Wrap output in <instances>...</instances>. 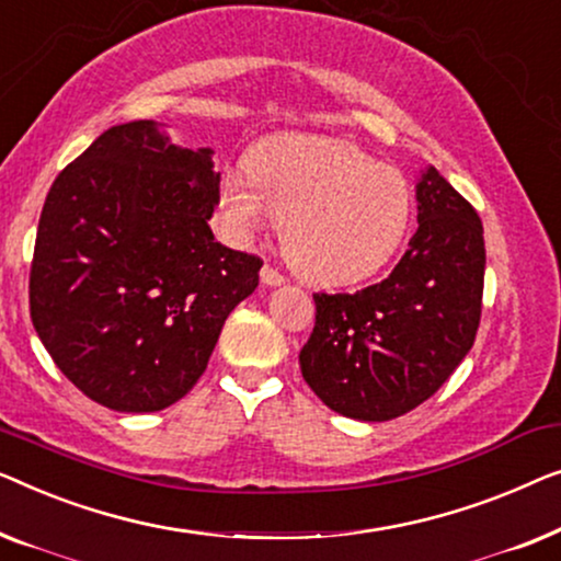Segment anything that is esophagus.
Returning <instances> with one entry per match:
<instances>
[{"instance_id": "obj_1", "label": "esophagus", "mask_w": 561, "mask_h": 561, "mask_svg": "<svg viewBox=\"0 0 561 561\" xmlns=\"http://www.w3.org/2000/svg\"><path fill=\"white\" fill-rule=\"evenodd\" d=\"M262 282L270 284V287H277V284H284V274L277 270V266L264 264L262 266Z\"/></svg>"}]
</instances>
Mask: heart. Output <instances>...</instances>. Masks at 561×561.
<instances>
[{
  "label": "heart",
  "instance_id": "heart-1",
  "mask_svg": "<svg viewBox=\"0 0 561 561\" xmlns=\"http://www.w3.org/2000/svg\"><path fill=\"white\" fill-rule=\"evenodd\" d=\"M249 179L220 187L231 224L254 233L284 224V256L314 284H353L393 256L412 218V191L397 168L328 137H279L249 160Z\"/></svg>",
  "mask_w": 561,
  "mask_h": 561
}]
</instances>
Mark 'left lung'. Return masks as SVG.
Wrapping results in <instances>:
<instances>
[{
	"label": "left lung",
	"mask_w": 561,
	"mask_h": 561,
	"mask_svg": "<svg viewBox=\"0 0 561 561\" xmlns=\"http://www.w3.org/2000/svg\"><path fill=\"white\" fill-rule=\"evenodd\" d=\"M420 228L389 277L358 291H314L299 351L310 389L333 412L386 422L437 393L468 356L483 312L485 241L476 208L439 175L416 185Z\"/></svg>",
	"instance_id": "obj_1"
}]
</instances>
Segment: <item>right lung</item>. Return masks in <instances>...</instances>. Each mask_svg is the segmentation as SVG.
Instances as JSON below:
<instances>
[{
	"mask_svg": "<svg viewBox=\"0 0 561 561\" xmlns=\"http://www.w3.org/2000/svg\"><path fill=\"white\" fill-rule=\"evenodd\" d=\"M210 149L116 124L55 178L30 264V318L62 376L114 412H160L198 383L262 259L216 241Z\"/></svg>",
	"mask_w": 561,
	"mask_h": 561,
	"instance_id": "obj_1",
	"label": "right lung"
}]
</instances>
